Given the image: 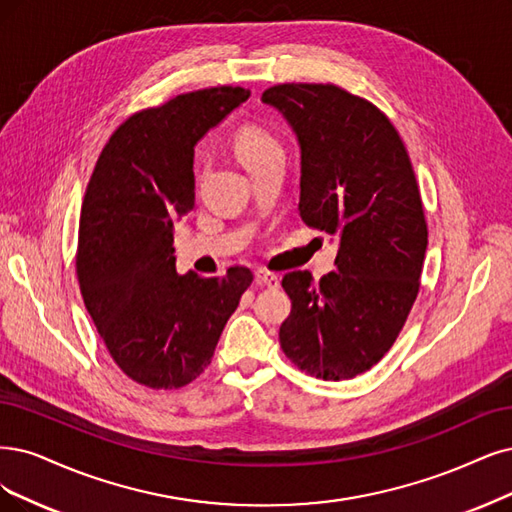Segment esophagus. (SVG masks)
I'll use <instances>...</instances> for the list:
<instances>
[{
	"label": "esophagus",
	"mask_w": 512,
	"mask_h": 512,
	"mask_svg": "<svg viewBox=\"0 0 512 512\" xmlns=\"http://www.w3.org/2000/svg\"><path fill=\"white\" fill-rule=\"evenodd\" d=\"M255 280H257V285L268 287V289H278L280 287V278L272 272H266V270H257Z\"/></svg>",
	"instance_id": "1"
}]
</instances>
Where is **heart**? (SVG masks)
Returning <instances> with one entry per match:
<instances>
[{
  "label": "heart",
  "instance_id": "obj_1",
  "mask_svg": "<svg viewBox=\"0 0 512 512\" xmlns=\"http://www.w3.org/2000/svg\"><path fill=\"white\" fill-rule=\"evenodd\" d=\"M234 151L246 168H253L274 156H282V145L270 128L244 124L234 137Z\"/></svg>",
  "mask_w": 512,
  "mask_h": 512
}]
</instances>
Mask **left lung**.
Instances as JSON below:
<instances>
[{
	"label": "left lung",
	"instance_id": "8db88e82",
	"mask_svg": "<svg viewBox=\"0 0 512 512\" xmlns=\"http://www.w3.org/2000/svg\"><path fill=\"white\" fill-rule=\"evenodd\" d=\"M301 147L299 215L339 236L337 272L285 274L280 348L301 371L342 382L384 358L420 293L428 225L407 147L386 113L335 84L261 94Z\"/></svg>",
	"mask_w": 512,
	"mask_h": 512
}]
</instances>
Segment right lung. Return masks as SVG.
<instances>
[{
  "mask_svg": "<svg viewBox=\"0 0 512 512\" xmlns=\"http://www.w3.org/2000/svg\"><path fill=\"white\" fill-rule=\"evenodd\" d=\"M249 97L240 86H215L132 113L86 187L80 291L113 363L145 388L194 382L253 282L244 266L179 276L173 255L175 225L194 208V145Z\"/></svg>",
  "mask_w": 512,
  "mask_h": 512,
  "instance_id": "add662e5",
  "label": "right lung"
}]
</instances>
